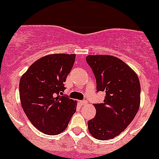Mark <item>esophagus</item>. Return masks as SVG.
<instances>
[{
    "mask_svg": "<svg viewBox=\"0 0 159 159\" xmlns=\"http://www.w3.org/2000/svg\"><path fill=\"white\" fill-rule=\"evenodd\" d=\"M80 104H81V105H87V101H86V100L80 101Z\"/></svg>",
    "mask_w": 159,
    "mask_h": 159,
    "instance_id": "1",
    "label": "esophagus"
}]
</instances>
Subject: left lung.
<instances>
[{
  "instance_id": "left-lung-1",
  "label": "left lung",
  "mask_w": 159,
  "mask_h": 159,
  "mask_svg": "<svg viewBox=\"0 0 159 159\" xmlns=\"http://www.w3.org/2000/svg\"><path fill=\"white\" fill-rule=\"evenodd\" d=\"M86 61L95 77L97 92H105L103 103L94 104L96 115L88 121L89 132L98 140H108L122 132L135 117L140 82L135 72L118 57L89 55Z\"/></svg>"
}]
</instances>
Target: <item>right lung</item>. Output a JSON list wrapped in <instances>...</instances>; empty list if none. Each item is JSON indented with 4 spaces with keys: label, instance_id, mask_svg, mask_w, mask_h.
Wrapping results in <instances>:
<instances>
[{
    "label": "right lung",
    "instance_id": "right-lung-1",
    "mask_svg": "<svg viewBox=\"0 0 159 159\" xmlns=\"http://www.w3.org/2000/svg\"><path fill=\"white\" fill-rule=\"evenodd\" d=\"M75 54L44 56L32 64L19 83L21 106L34 126L49 135L65 131L77 103L64 95Z\"/></svg>",
    "mask_w": 159,
    "mask_h": 159
}]
</instances>
